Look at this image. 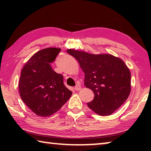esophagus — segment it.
I'll return each instance as SVG.
<instances>
[{"instance_id": "1", "label": "esophagus", "mask_w": 151, "mask_h": 151, "mask_svg": "<svg viewBox=\"0 0 151 151\" xmlns=\"http://www.w3.org/2000/svg\"><path fill=\"white\" fill-rule=\"evenodd\" d=\"M76 86H77V85H76Z\"/></svg>"}]
</instances>
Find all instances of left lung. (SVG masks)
I'll return each instance as SVG.
<instances>
[{
  "label": "left lung",
  "mask_w": 151,
  "mask_h": 151,
  "mask_svg": "<svg viewBox=\"0 0 151 151\" xmlns=\"http://www.w3.org/2000/svg\"><path fill=\"white\" fill-rule=\"evenodd\" d=\"M60 50L49 47L38 51L22 68L19 83L20 97L38 116L55 114L73 94L64 85L63 75L51 66Z\"/></svg>",
  "instance_id": "left-lung-1"
}]
</instances>
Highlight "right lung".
Wrapping results in <instances>:
<instances>
[{"label": "right lung", "instance_id": "1", "mask_svg": "<svg viewBox=\"0 0 151 151\" xmlns=\"http://www.w3.org/2000/svg\"><path fill=\"white\" fill-rule=\"evenodd\" d=\"M85 73L84 85L94 94L87 105L101 116L116 111L129 97L131 90V72L124 61L111 55H93L67 50Z\"/></svg>", "mask_w": 151, "mask_h": 151}]
</instances>
